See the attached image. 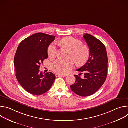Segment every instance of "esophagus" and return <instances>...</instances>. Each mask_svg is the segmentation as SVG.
I'll use <instances>...</instances> for the list:
<instances>
[{
  "instance_id": "1",
  "label": "esophagus",
  "mask_w": 128,
  "mask_h": 128,
  "mask_svg": "<svg viewBox=\"0 0 128 128\" xmlns=\"http://www.w3.org/2000/svg\"><path fill=\"white\" fill-rule=\"evenodd\" d=\"M56 77H64V76H64V75H61V74H56Z\"/></svg>"
}]
</instances>
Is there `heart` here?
<instances>
[{"label":"heart","instance_id":"obj_1","mask_svg":"<svg viewBox=\"0 0 128 128\" xmlns=\"http://www.w3.org/2000/svg\"><path fill=\"white\" fill-rule=\"evenodd\" d=\"M59 44L71 51L70 58L73 60L64 61L59 59L54 62L51 66L54 72L60 74H66L74 67V62L77 65L82 66L88 60L90 56V49L87 46H84L81 41L72 37H66L60 40ZM57 52L55 43H52L48 49V56L51 58H55Z\"/></svg>","mask_w":128,"mask_h":128}]
</instances>
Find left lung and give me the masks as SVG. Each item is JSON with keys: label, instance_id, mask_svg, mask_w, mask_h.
Listing matches in <instances>:
<instances>
[{"label": "left lung", "instance_id": "left-lung-1", "mask_svg": "<svg viewBox=\"0 0 128 128\" xmlns=\"http://www.w3.org/2000/svg\"><path fill=\"white\" fill-rule=\"evenodd\" d=\"M84 38L90 50L88 60L81 68L77 69L84 78L74 75L75 83L70 86L71 90L76 94L86 97L93 95L102 86L107 76L108 58L104 44L99 40L89 34H84Z\"/></svg>", "mask_w": 128, "mask_h": 128}]
</instances>
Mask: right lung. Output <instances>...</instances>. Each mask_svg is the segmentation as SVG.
Returning a JSON list of instances; mask_svg holds the SVG:
<instances>
[{
    "mask_svg": "<svg viewBox=\"0 0 128 128\" xmlns=\"http://www.w3.org/2000/svg\"><path fill=\"white\" fill-rule=\"evenodd\" d=\"M54 38L37 33L25 38L18 46L14 58L16 76L21 86L31 94L40 95L46 93L55 80L52 73L44 74L40 71V65L48 57V47Z\"/></svg>",
    "mask_w": 128,
    "mask_h": 128,
    "instance_id": "add662e5",
    "label": "right lung"
}]
</instances>
